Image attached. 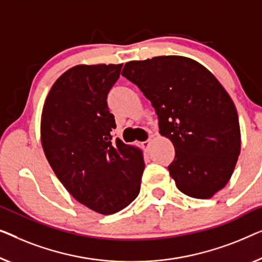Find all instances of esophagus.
<instances>
[{"instance_id":"1","label":"esophagus","mask_w":262,"mask_h":262,"mask_svg":"<svg viewBox=\"0 0 262 262\" xmlns=\"http://www.w3.org/2000/svg\"><path fill=\"white\" fill-rule=\"evenodd\" d=\"M149 145H150V139H148V140H146V141H143V142H141V146L143 147V148H145L146 150L148 149V147H149Z\"/></svg>"}]
</instances>
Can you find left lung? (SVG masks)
Returning a JSON list of instances; mask_svg holds the SVG:
<instances>
[{
	"label": "left lung",
	"mask_w": 262,
	"mask_h": 262,
	"mask_svg": "<svg viewBox=\"0 0 262 262\" xmlns=\"http://www.w3.org/2000/svg\"><path fill=\"white\" fill-rule=\"evenodd\" d=\"M159 119V133L174 146L169 176L179 191L211 198L233 174L241 150L236 108L216 77L193 59L161 56L124 65Z\"/></svg>",
	"instance_id": "obj_1"
}]
</instances>
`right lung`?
Instances as JSON below:
<instances>
[{
  "label": "right lung",
  "mask_w": 262,
  "mask_h": 262,
  "mask_svg": "<svg viewBox=\"0 0 262 262\" xmlns=\"http://www.w3.org/2000/svg\"><path fill=\"white\" fill-rule=\"evenodd\" d=\"M122 64L77 65L62 73L41 114L43 153L58 179L83 205L110 215L138 197L141 149L116 139L106 97Z\"/></svg>",
  "instance_id": "obj_1"
}]
</instances>
